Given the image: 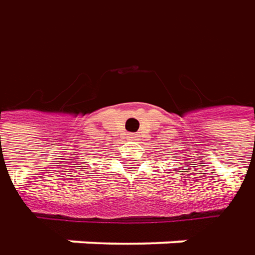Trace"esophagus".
<instances>
[{
	"label": "esophagus",
	"mask_w": 255,
	"mask_h": 255,
	"mask_svg": "<svg viewBox=\"0 0 255 255\" xmlns=\"http://www.w3.org/2000/svg\"><path fill=\"white\" fill-rule=\"evenodd\" d=\"M138 136H136V134H129V140H131V141H136V140H138Z\"/></svg>",
	"instance_id": "1"
}]
</instances>
